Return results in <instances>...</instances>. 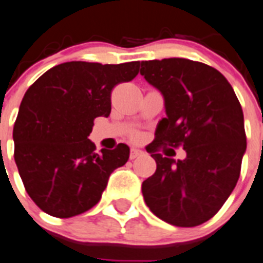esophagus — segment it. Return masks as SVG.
Here are the masks:
<instances>
[{
    "mask_svg": "<svg viewBox=\"0 0 263 263\" xmlns=\"http://www.w3.org/2000/svg\"><path fill=\"white\" fill-rule=\"evenodd\" d=\"M143 155V151H140V149L138 148H131V152H129V159L131 160H134V159L139 158V156Z\"/></svg>",
    "mask_w": 263,
    "mask_h": 263,
    "instance_id": "1",
    "label": "esophagus"
}]
</instances>
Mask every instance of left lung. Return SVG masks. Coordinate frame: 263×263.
Instances as JSON below:
<instances>
[{"label":"left lung","mask_w":263,"mask_h":263,"mask_svg":"<svg viewBox=\"0 0 263 263\" xmlns=\"http://www.w3.org/2000/svg\"><path fill=\"white\" fill-rule=\"evenodd\" d=\"M140 73L164 96L165 114L147 151L156 171L142 184L145 204L178 227H195L215 215L233 193L246 151L243 112L226 77L189 59L142 61ZM182 146L184 161L158 154Z\"/></svg>","instance_id":"1"}]
</instances>
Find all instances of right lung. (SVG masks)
Returning <instances> with one entry per match:
<instances>
[{
  "label": "right lung",
  "instance_id": "1",
  "mask_svg": "<svg viewBox=\"0 0 263 263\" xmlns=\"http://www.w3.org/2000/svg\"><path fill=\"white\" fill-rule=\"evenodd\" d=\"M139 61H70L50 68L28 88L13 128L14 160L28 195L56 218L83 214L100 200L128 145L96 152L88 136L95 119L111 114L118 84L139 73Z\"/></svg>",
  "mask_w": 263,
  "mask_h": 263
}]
</instances>
